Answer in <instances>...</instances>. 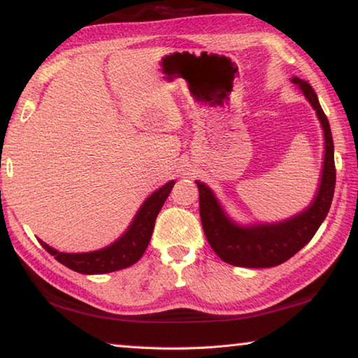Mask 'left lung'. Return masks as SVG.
I'll return each instance as SVG.
<instances>
[{
    "label": "left lung",
    "mask_w": 358,
    "mask_h": 358,
    "mask_svg": "<svg viewBox=\"0 0 358 358\" xmlns=\"http://www.w3.org/2000/svg\"><path fill=\"white\" fill-rule=\"evenodd\" d=\"M292 83L299 85L301 93L310 101L324 129L325 155L317 194L314 196L310 207L290 220L276 224L240 226L226 215L213 191L205 183L196 181L205 237L220 259L230 265L246 266V268H266V266L286 262L314 237L330 210L333 192H335L336 171L329 120L311 85L299 77H294Z\"/></svg>",
    "instance_id": "1"
}]
</instances>
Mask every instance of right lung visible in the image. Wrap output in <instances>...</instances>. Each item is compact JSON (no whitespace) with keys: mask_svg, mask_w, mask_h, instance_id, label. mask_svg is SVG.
<instances>
[{"mask_svg":"<svg viewBox=\"0 0 358 358\" xmlns=\"http://www.w3.org/2000/svg\"><path fill=\"white\" fill-rule=\"evenodd\" d=\"M173 185L175 181L172 180L151 194L147 201L143 202L142 207L138 208L128 230L117 241H113L112 245L102 248L99 251L69 254L53 250L52 246H48L42 240H39V243L59 264L83 275H102L121 268H128V266L134 265L143 256L145 250H147L151 234H153L155 229L156 216L161 211L169 194H171Z\"/></svg>","mask_w":358,"mask_h":358,"instance_id":"obj_1","label":"right lung"}]
</instances>
